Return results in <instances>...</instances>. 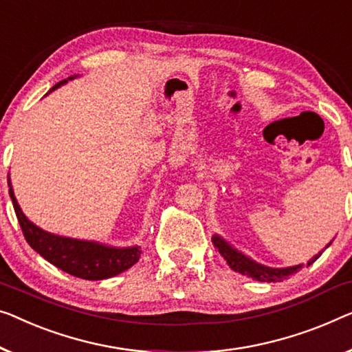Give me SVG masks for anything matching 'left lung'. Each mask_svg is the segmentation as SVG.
<instances>
[{"instance_id": "1", "label": "left lung", "mask_w": 352, "mask_h": 352, "mask_svg": "<svg viewBox=\"0 0 352 352\" xmlns=\"http://www.w3.org/2000/svg\"><path fill=\"white\" fill-rule=\"evenodd\" d=\"M212 242L214 245V248L218 250V253L223 256V259L228 262V265L230 267V269H232L234 272H239V274H242V275L253 278V280H256V281H267V283L283 281V280H286V278L296 275L297 272H300L303 267H305L303 264H298L294 267H285V269H274V267L262 265V264H259V262H256L251 258H248V256H245L243 253H240L239 250H235L232 245H229L226 240L219 237V235H213ZM319 256H321V253L316 254L314 258L308 261L307 267L311 265L313 262L319 258Z\"/></svg>"}]
</instances>
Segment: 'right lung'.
Listing matches in <instances>:
<instances>
[{"label":"right lung","mask_w":352,"mask_h":352,"mask_svg":"<svg viewBox=\"0 0 352 352\" xmlns=\"http://www.w3.org/2000/svg\"><path fill=\"white\" fill-rule=\"evenodd\" d=\"M72 76L66 80H61L50 91L65 85L67 80L74 78ZM9 196L12 199V206L17 214L19 224L22 228L26 242L36 253H39L50 264L58 267L66 274L74 275L82 280H106L115 276L122 272L133 267L140 258L139 246H128V248H115V246L101 245L98 242H88V240H77L71 237H61L47 232V230L36 226L25 217L20 208L17 199L14 196L12 185H10L8 175Z\"/></svg>","instance_id":"right-lung-1"}]
</instances>
